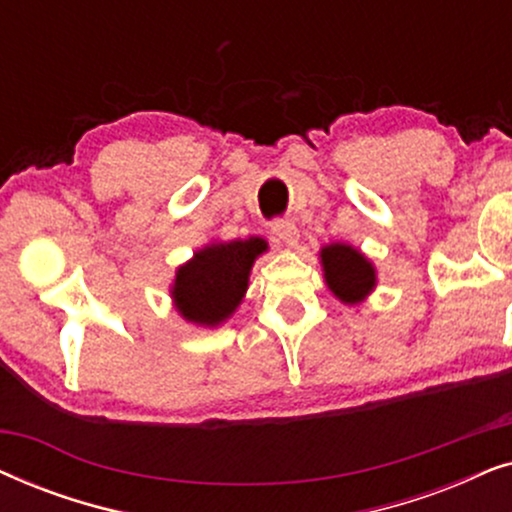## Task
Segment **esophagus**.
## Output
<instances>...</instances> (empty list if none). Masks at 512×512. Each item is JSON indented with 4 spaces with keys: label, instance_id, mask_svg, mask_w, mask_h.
I'll list each match as a JSON object with an SVG mask.
<instances>
[{
    "label": "esophagus",
    "instance_id": "34e87169",
    "mask_svg": "<svg viewBox=\"0 0 512 512\" xmlns=\"http://www.w3.org/2000/svg\"><path fill=\"white\" fill-rule=\"evenodd\" d=\"M270 230H272V235L277 237V240L291 244V247L298 242V228H296V223H293V221H286V219L272 221Z\"/></svg>",
    "mask_w": 512,
    "mask_h": 512
}]
</instances>
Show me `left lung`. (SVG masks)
Returning <instances> with one entry per match:
<instances>
[{
  "label": "left lung",
  "mask_w": 512,
  "mask_h": 512,
  "mask_svg": "<svg viewBox=\"0 0 512 512\" xmlns=\"http://www.w3.org/2000/svg\"><path fill=\"white\" fill-rule=\"evenodd\" d=\"M321 268L328 289L345 305H356L375 289V268L359 249L333 242L321 249Z\"/></svg>",
  "instance_id": "obj_1"
}]
</instances>
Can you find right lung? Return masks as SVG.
Segmentation results:
<instances>
[{
    "label": "right lung",
    "mask_w": 512,
    "mask_h": 512,
    "mask_svg": "<svg viewBox=\"0 0 512 512\" xmlns=\"http://www.w3.org/2000/svg\"><path fill=\"white\" fill-rule=\"evenodd\" d=\"M268 244L261 237L214 242L177 270L172 298L181 317L198 326H219L242 303L251 265Z\"/></svg>",
    "instance_id": "obj_1"
}]
</instances>
